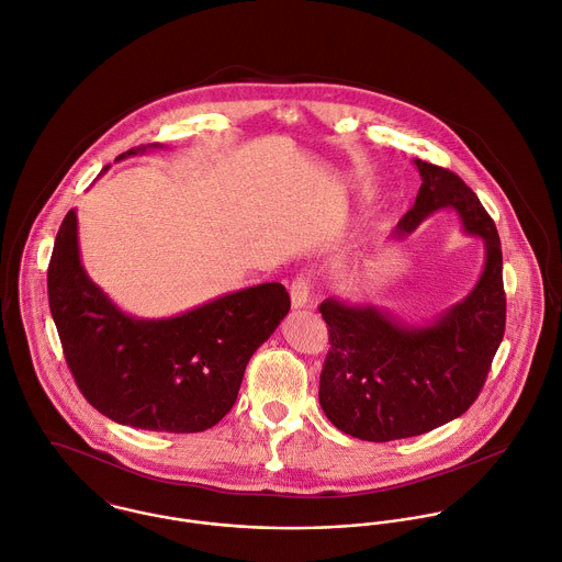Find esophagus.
Here are the masks:
<instances>
[{"label":"esophagus","mask_w":562,"mask_h":562,"mask_svg":"<svg viewBox=\"0 0 562 562\" xmlns=\"http://www.w3.org/2000/svg\"><path fill=\"white\" fill-rule=\"evenodd\" d=\"M291 304L293 308H306L311 304V291H308V278L297 276L291 282Z\"/></svg>","instance_id":"34e87169"}]
</instances>
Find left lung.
Returning a JSON list of instances; mask_svg holds the SVG:
<instances>
[{"label":"left lung","instance_id":"obj_1","mask_svg":"<svg viewBox=\"0 0 562 562\" xmlns=\"http://www.w3.org/2000/svg\"><path fill=\"white\" fill-rule=\"evenodd\" d=\"M422 189L393 238H404L441 209L484 240V271L473 291L428 326L397 322L378 306L328 297L319 313L330 349L319 404L340 432L386 443L426 435L477 400L506 328L502 243L477 195L449 169L415 158Z\"/></svg>","mask_w":562,"mask_h":562}]
</instances>
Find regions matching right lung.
Segmentation results:
<instances>
[{
    "mask_svg": "<svg viewBox=\"0 0 562 562\" xmlns=\"http://www.w3.org/2000/svg\"><path fill=\"white\" fill-rule=\"evenodd\" d=\"M47 295L65 360L87 402L116 424L176 435L202 432L224 419L251 353L291 308L286 289L267 282L178 317H130L87 276L76 211L56 234Z\"/></svg>",
    "mask_w": 562,
    "mask_h": 562,
    "instance_id": "add662e5",
    "label": "right lung"
}]
</instances>
